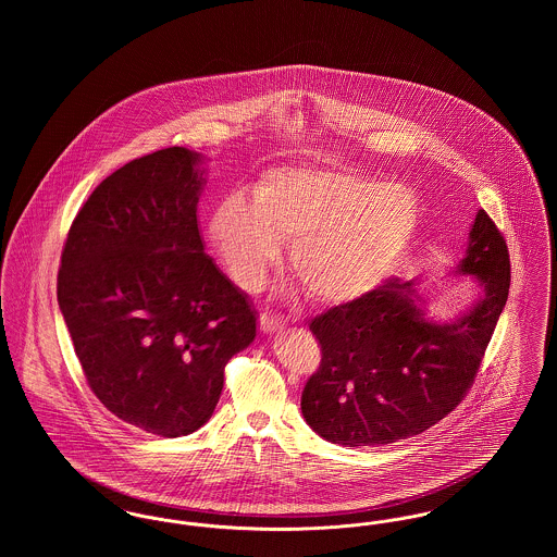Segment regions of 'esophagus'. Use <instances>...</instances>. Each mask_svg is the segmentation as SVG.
<instances>
[{
	"label": "esophagus",
	"mask_w": 557,
	"mask_h": 557,
	"mask_svg": "<svg viewBox=\"0 0 557 557\" xmlns=\"http://www.w3.org/2000/svg\"><path fill=\"white\" fill-rule=\"evenodd\" d=\"M259 325H261V330L263 332H277V330H282L284 327V318H280V315H273V313H269L265 311L261 319H259Z\"/></svg>",
	"instance_id": "obj_1"
}]
</instances>
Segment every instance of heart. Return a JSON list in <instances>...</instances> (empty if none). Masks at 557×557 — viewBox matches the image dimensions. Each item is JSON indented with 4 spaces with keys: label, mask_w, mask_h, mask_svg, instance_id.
I'll return each mask as SVG.
<instances>
[{
    "label": "heart",
    "mask_w": 557,
    "mask_h": 557,
    "mask_svg": "<svg viewBox=\"0 0 557 557\" xmlns=\"http://www.w3.org/2000/svg\"><path fill=\"white\" fill-rule=\"evenodd\" d=\"M420 225L407 186L352 169H273L255 189L225 196L212 211L211 236L232 277L255 288L290 242V265L321 302L371 290L405 257Z\"/></svg>",
    "instance_id": "1"
}]
</instances>
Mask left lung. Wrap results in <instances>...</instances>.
Instances as JSON below:
<instances>
[{"label":"left lung","instance_id":"left-lung-1","mask_svg":"<svg viewBox=\"0 0 557 557\" xmlns=\"http://www.w3.org/2000/svg\"><path fill=\"white\" fill-rule=\"evenodd\" d=\"M457 273L474 275L482 296L450 323L428 321L413 282L398 277L311 319L321 363L300 409L319 436L345 447L388 445L422 434L463 400L511 282L504 234L484 211Z\"/></svg>","mask_w":557,"mask_h":557}]
</instances>
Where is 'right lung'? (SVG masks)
<instances>
[{
    "label": "right lung",
    "mask_w": 557,
    "mask_h": 557,
    "mask_svg": "<svg viewBox=\"0 0 557 557\" xmlns=\"http://www.w3.org/2000/svg\"><path fill=\"white\" fill-rule=\"evenodd\" d=\"M198 162L175 146L108 175L77 212L58 271L91 393L164 438L209 422L227 361L257 336L248 294L205 252Z\"/></svg>",
    "instance_id": "add662e5"
}]
</instances>
